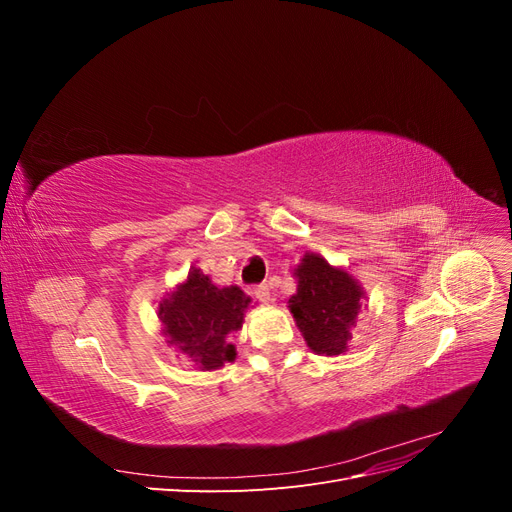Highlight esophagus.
Returning <instances> with one entry per match:
<instances>
[{"instance_id": "esophagus-1", "label": "esophagus", "mask_w": 512, "mask_h": 512, "mask_svg": "<svg viewBox=\"0 0 512 512\" xmlns=\"http://www.w3.org/2000/svg\"><path fill=\"white\" fill-rule=\"evenodd\" d=\"M254 297L258 299V301H262V303H269L271 301V288L267 286V284H258V286H254Z\"/></svg>"}]
</instances>
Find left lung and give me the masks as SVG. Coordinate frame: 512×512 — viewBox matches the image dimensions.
<instances>
[{"label":"left lung","mask_w":512,"mask_h":512,"mask_svg":"<svg viewBox=\"0 0 512 512\" xmlns=\"http://www.w3.org/2000/svg\"><path fill=\"white\" fill-rule=\"evenodd\" d=\"M297 292L288 307L307 346L316 354H342L352 339L363 290L318 254H307L297 269Z\"/></svg>","instance_id":"obj_1"}]
</instances>
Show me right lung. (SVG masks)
<instances>
[{
  "label": "right lung",
  "instance_id": "right-lung-1",
  "mask_svg": "<svg viewBox=\"0 0 512 512\" xmlns=\"http://www.w3.org/2000/svg\"><path fill=\"white\" fill-rule=\"evenodd\" d=\"M250 297L241 288L213 286L209 277L192 269L188 280L160 303L158 316L168 344L203 369H218L235 361V346L228 342L239 331Z\"/></svg>",
  "mask_w": 512,
  "mask_h": 512
}]
</instances>
